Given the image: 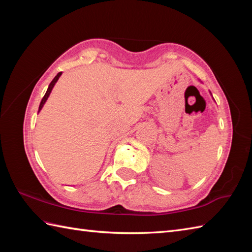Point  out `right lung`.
Masks as SVG:
<instances>
[{
  "mask_svg": "<svg viewBox=\"0 0 252 252\" xmlns=\"http://www.w3.org/2000/svg\"><path fill=\"white\" fill-rule=\"evenodd\" d=\"M62 76V72H58L57 73V76L52 80V82L50 83V85H49V88H47V91H46V93H45V95L43 96V98H42V100H41V103H40V106H39V112L41 111V109L43 108V106H44V104H45V101L47 100V98H49V96H50V94H51V92H52V90H53V88H54V85H55V83L58 81V79H60V77Z\"/></svg>",
  "mask_w": 252,
  "mask_h": 252,
  "instance_id": "1",
  "label": "right lung"
}]
</instances>
